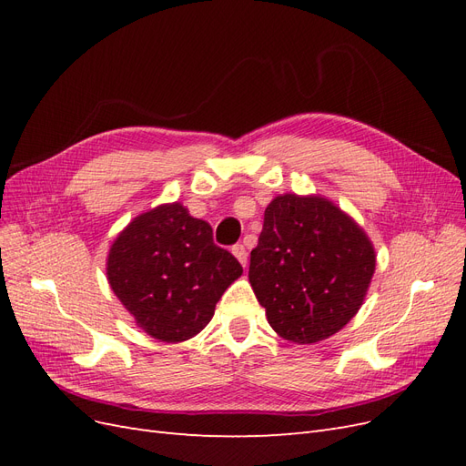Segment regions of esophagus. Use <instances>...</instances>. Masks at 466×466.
Masks as SVG:
<instances>
[{
	"label": "esophagus",
	"mask_w": 466,
	"mask_h": 466,
	"mask_svg": "<svg viewBox=\"0 0 466 466\" xmlns=\"http://www.w3.org/2000/svg\"><path fill=\"white\" fill-rule=\"evenodd\" d=\"M231 252H233V255L237 257V260H238V262H241L243 266H247V258H248V252H247L245 245H235V247L231 248Z\"/></svg>",
	"instance_id": "obj_1"
}]
</instances>
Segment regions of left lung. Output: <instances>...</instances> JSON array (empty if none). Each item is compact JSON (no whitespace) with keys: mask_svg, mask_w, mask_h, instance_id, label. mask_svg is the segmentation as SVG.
<instances>
[{"mask_svg":"<svg viewBox=\"0 0 466 466\" xmlns=\"http://www.w3.org/2000/svg\"><path fill=\"white\" fill-rule=\"evenodd\" d=\"M373 272L370 237L330 200L281 194L268 204L248 281L281 338L315 344L344 329Z\"/></svg>","mask_w":466,"mask_h":466,"instance_id":"1","label":"left lung"}]
</instances>
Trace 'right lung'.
<instances>
[{"mask_svg": "<svg viewBox=\"0 0 466 466\" xmlns=\"http://www.w3.org/2000/svg\"><path fill=\"white\" fill-rule=\"evenodd\" d=\"M241 274L238 260L214 243L209 223L178 202L134 218L106 258L112 291L137 327L161 342L198 334Z\"/></svg>", "mask_w": 466, "mask_h": 466, "instance_id": "obj_1", "label": "right lung"}]
</instances>
